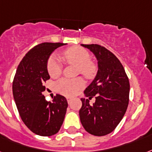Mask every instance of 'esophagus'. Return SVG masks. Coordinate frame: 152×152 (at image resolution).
<instances>
[{
  "label": "esophagus",
  "instance_id": "34e87169",
  "mask_svg": "<svg viewBox=\"0 0 152 152\" xmlns=\"http://www.w3.org/2000/svg\"><path fill=\"white\" fill-rule=\"evenodd\" d=\"M67 101H68V103L69 104V103L72 101V98H70V97H67Z\"/></svg>",
  "mask_w": 152,
  "mask_h": 152
}]
</instances>
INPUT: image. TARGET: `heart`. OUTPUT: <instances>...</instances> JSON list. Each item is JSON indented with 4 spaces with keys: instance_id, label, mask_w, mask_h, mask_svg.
Wrapping results in <instances>:
<instances>
[{
    "instance_id": "1",
    "label": "heart",
    "mask_w": 152,
    "mask_h": 152,
    "mask_svg": "<svg viewBox=\"0 0 152 152\" xmlns=\"http://www.w3.org/2000/svg\"><path fill=\"white\" fill-rule=\"evenodd\" d=\"M61 58L68 63L78 66L79 72L87 78H92L96 72L97 68L94 62L91 61V56L84 48L72 47L62 53ZM47 68L51 77L56 78L62 72V62L59 56H51L47 63ZM85 85L82 78H63L58 81L56 89L58 92L65 96H74Z\"/></svg>"
}]
</instances>
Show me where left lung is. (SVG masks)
Here are the masks:
<instances>
[{
  "label": "left lung",
  "instance_id": "left-lung-1",
  "mask_svg": "<svg viewBox=\"0 0 152 152\" xmlns=\"http://www.w3.org/2000/svg\"><path fill=\"white\" fill-rule=\"evenodd\" d=\"M93 53L98 62L96 76L84 90L89 99L81 98L80 119L84 129L96 136L114 131L127 111L130 84L122 64L107 48L99 45H81Z\"/></svg>",
  "mask_w": 152,
  "mask_h": 152
}]
</instances>
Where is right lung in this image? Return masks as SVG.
<instances>
[{"label":"right lung","instance_id":"right-lung-1","mask_svg":"<svg viewBox=\"0 0 152 152\" xmlns=\"http://www.w3.org/2000/svg\"><path fill=\"white\" fill-rule=\"evenodd\" d=\"M63 43H42L28 52L18 65L12 83V93L20 116L32 132L41 136L55 135L63 124L68 102L56 94L48 102L42 92L50 78L47 63L53 51Z\"/></svg>","mask_w":152,"mask_h":152}]
</instances>
